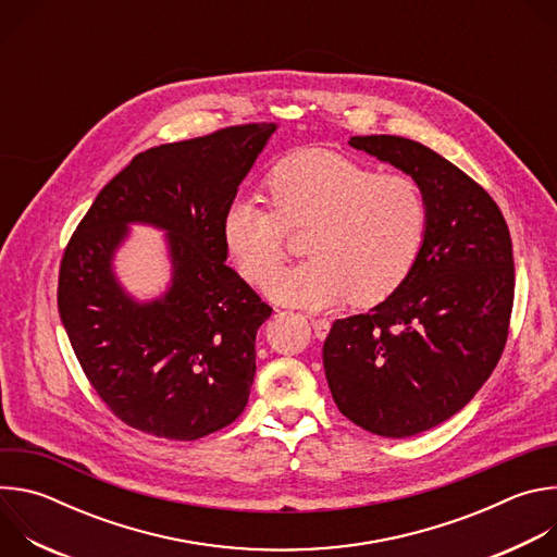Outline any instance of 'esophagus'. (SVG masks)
Returning a JSON list of instances; mask_svg holds the SVG:
<instances>
[{
    "label": "esophagus",
    "instance_id": "1",
    "mask_svg": "<svg viewBox=\"0 0 557 557\" xmlns=\"http://www.w3.org/2000/svg\"><path fill=\"white\" fill-rule=\"evenodd\" d=\"M310 326L317 339H326L329 331H331V322L324 320V317H310Z\"/></svg>",
    "mask_w": 557,
    "mask_h": 557
}]
</instances>
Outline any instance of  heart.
<instances>
[{"label": "heart", "mask_w": 557, "mask_h": 557, "mask_svg": "<svg viewBox=\"0 0 557 557\" xmlns=\"http://www.w3.org/2000/svg\"><path fill=\"white\" fill-rule=\"evenodd\" d=\"M271 209L233 198L222 215V245L249 282L262 284L284 260L286 231H304L299 267L273 275L271 299L324 308L387 299L410 275L428 228V205L408 174L372 168L331 149H304L269 178Z\"/></svg>", "instance_id": "heart-1"}]
</instances>
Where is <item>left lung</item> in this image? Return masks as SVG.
<instances>
[{"mask_svg":"<svg viewBox=\"0 0 557 557\" xmlns=\"http://www.w3.org/2000/svg\"><path fill=\"white\" fill-rule=\"evenodd\" d=\"M348 143L419 183L428 228L406 282L333 324L324 370L346 419L406 438L462 410L498 366L513 308L511 235L494 198L430 147L387 134Z\"/></svg>","mask_w":557,"mask_h":557,"instance_id":"1","label":"left lung"}]
</instances>
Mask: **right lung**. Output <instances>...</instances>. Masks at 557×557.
<instances>
[{
	"label": "right lung",
	"instance_id": "right-lung-1",
	"mask_svg": "<svg viewBox=\"0 0 557 557\" xmlns=\"http://www.w3.org/2000/svg\"><path fill=\"white\" fill-rule=\"evenodd\" d=\"M275 123H249L140 151L97 196L61 258L57 304L72 350L125 425L196 441L243 414L256 335L273 308L224 264L222 215ZM169 231L173 284L140 305L111 260L126 224Z\"/></svg>",
	"mask_w": 557,
	"mask_h": 557
}]
</instances>
